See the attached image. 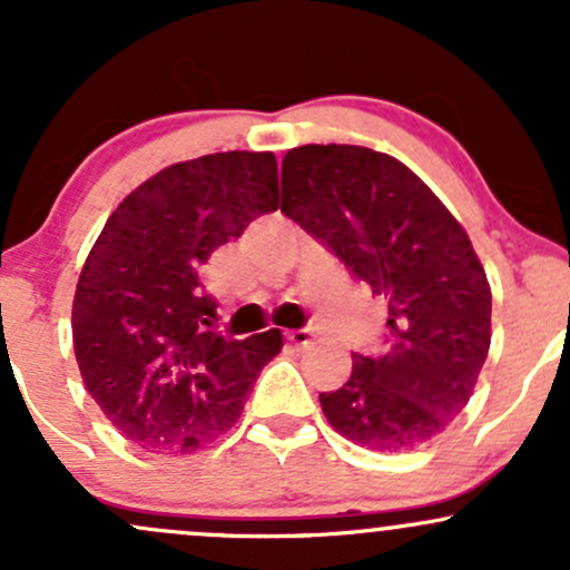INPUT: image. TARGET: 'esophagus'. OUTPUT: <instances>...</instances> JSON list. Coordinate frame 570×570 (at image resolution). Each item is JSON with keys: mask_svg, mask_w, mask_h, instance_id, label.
<instances>
[{"mask_svg": "<svg viewBox=\"0 0 570 570\" xmlns=\"http://www.w3.org/2000/svg\"><path fill=\"white\" fill-rule=\"evenodd\" d=\"M307 340H311V332L307 330H297L286 335V343L294 345V348H303V345H307Z\"/></svg>", "mask_w": 570, "mask_h": 570, "instance_id": "obj_1", "label": "esophagus"}]
</instances>
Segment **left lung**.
<instances>
[{
	"label": "left lung",
	"mask_w": 570,
	"mask_h": 570,
	"mask_svg": "<svg viewBox=\"0 0 570 570\" xmlns=\"http://www.w3.org/2000/svg\"><path fill=\"white\" fill-rule=\"evenodd\" d=\"M281 212L389 307V351L356 353L351 381L318 396L330 426L381 453L440 436L490 348V284L461 222L404 163L353 144L289 149Z\"/></svg>",
	"instance_id": "8db88e82"
}]
</instances>
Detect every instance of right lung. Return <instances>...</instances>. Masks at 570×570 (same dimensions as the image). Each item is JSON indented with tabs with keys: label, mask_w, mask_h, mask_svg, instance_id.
Listing matches in <instances>:
<instances>
[{
	"label": "right lung",
	"mask_w": 570,
	"mask_h": 570,
	"mask_svg": "<svg viewBox=\"0 0 570 570\" xmlns=\"http://www.w3.org/2000/svg\"><path fill=\"white\" fill-rule=\"evenodd\" d=\"M276 208V155L233 149L163 168L107 219L77 281L71 337L85 389L126 440L195 453L240 417L284 340L214 335L198 267Z\"/></svg>",
	"instance_id": "1"
}]
</instances>
